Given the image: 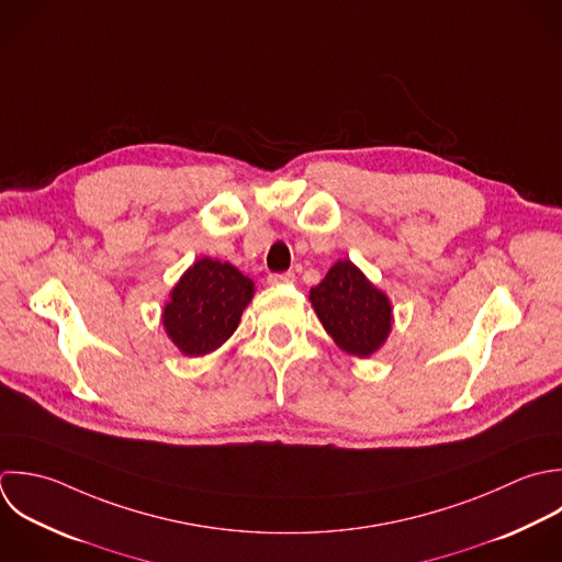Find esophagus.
I'll use <instances>...</instances> for the list:
<instances>
[{"label":"esophagus","instance_id":"1","mask_svg":"<svg viewBox=\"0 0 562 562\" xmlns=\"http://www.w3.org/2000/svg\"><path fill=\"white\" fill-rule=\"evenodd\" d=\"M267 282L269 284H293L295 282V273L293 271H286V273H271L269 278H267Z\"/></svg>","mask_w":562,"mask_h":562}]
</instances>
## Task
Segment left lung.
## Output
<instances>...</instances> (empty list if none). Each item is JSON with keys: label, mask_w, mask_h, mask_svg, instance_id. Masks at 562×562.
<instances>
[{"label": "left lung", "mask_w": 562, "mask_h": 562, "mask_svg": "<svg viewBox=\"0 0 562 562\" xmlns=\"http://www.w3.org/2000/svg\"><path fill=\"white\" fill-rule=\"evenodd\" d=\"M324 330L339 350L368 359L392 333L390 297L352 260H337L308 295Z\"/></svg>", "instance_id": "8db88e82"}]
</instances>
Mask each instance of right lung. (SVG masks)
<instances>
[{
	"label": "right lung",
	"mask_w": 562,
	"mask_h": 562,
	"mask_svg": "<svg viewBox=\"0 0 562 562\" xmlns=\"http://www.w3.org/2000/svg\"><path fill=\"white\" fill-rule=\"evenodd\" d=\"M256 284L234 265L201 258L183 271L164 304L161 324L186 357L218 350L238 328Z\"/></svg>",
	"instance_id": "obj_1"
}]
</instances>
